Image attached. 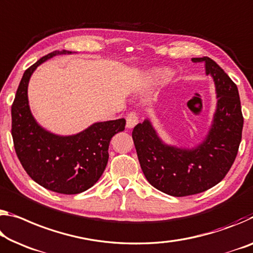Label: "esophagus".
Masks as SVG:
<instances>
[{
    "instance_id": "esophagus-1",
    "label": "esophagus",
    "mask_w": 253,
    "mask_h": 253,
    "mask_svg": "<svg viewBox=\"0 0 253 253\" xmlns=\"http://www.w3.org/2000/svg\"><path fill=\"white\" fill-rule=\"evenodd\" d=\"M138 124V116L135 112H130L126 118V127L127 128H134Z\"/></svg>"
}]
</instances>
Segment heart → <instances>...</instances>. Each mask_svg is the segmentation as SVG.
<instances>
[{"label":"heart","instance_id":"obj_1","mask_svg":"<svg viewBox=\"0 0 253 253\" xmlns=\"http://www.w3.org/2000/svg\"><path fill=\"white\" fill-rule=\"evenodd\" d=\"M169 75V72L164 69H152L147 72V79L150 81H162Z\"/></svg>","mask_w":253,"mask_h":253}]
</instances>
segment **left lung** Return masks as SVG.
<instances>
[{
    "label": "left lung",
    "instance_id": "8db88e82",
    "mask_svg": "<svg viewBox=\"0 0 253 253\" xmlns=\"http://www.w3.org/2000/svg\"><path fill=\"white\" fill-rule=\"evenodd\" d=\"M205 65L216 92L211 127L192 147L168 144L150 119L136 125L131 137L143 173L156 189L174 197L203 192L222 181L238 154L243 117L238 86L210 57L196 58Z\"/></svg>",
    "mask_w": 253,
    "mask_h": 253
}]
</instances>
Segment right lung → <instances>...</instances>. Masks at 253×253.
<instances>
[{"instance_id": "1", "label": "right lung", "mask_w": 253, "mask_h": 253, "mask_svg": "<svg viewBox=\"0 0 253 253\" xmlns=\"http://www.w3.org/2000/svg\"><path fill=\"white\" fill-rule=\"evenodd\" d=\"M73 51L55 50L30 66L20 81L11 108L15 153L29 177L48 190L75 195L91 188L105 171L108 148L115 134L125 129L126 120L98 122L73 135H57L40 126L30 110L28 85L43 62Z\"/></svg>"}]
</instances>
